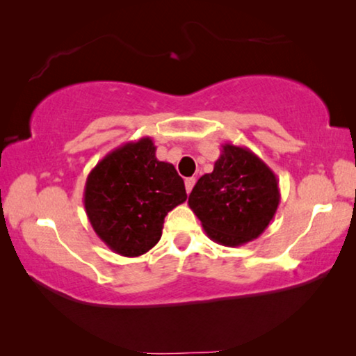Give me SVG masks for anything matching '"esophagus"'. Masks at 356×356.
<instances>
[{
  "mask_svg": "<svg viewBox=\"0 0 356 356\" xmlns=\"http://www.w3.org/2000/svg\"><path fill=\"white\" fill-rule=\"evenodd\" d=\"M195 182H196V179H195V177H188V179H185V190H187V193L192 192V188H193Z\"/></svg>",
  "mask_w": 356,
  "mask_h": 356,
  "instance_id": "obj_1",
  "label": "esophagus"
}]
</instances>
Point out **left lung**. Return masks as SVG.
I'll use <instances>...</instances> for the list:
<instances>
[{"label":"left lung","instance_id":"left-lung-1","mask_svg":"<svg viewBox=\"0 0 356 356\" xmlns=\"http://www.w3.org/2000/svg\"><path fill=\"white\" fill-rule=\"evenodd\" d=\"M214 171L204 174L188 206L212 241L236 248L259 238L280 204L275 172L246 147L224 144Z\"/></svg>","mask_w":356,"mask_h":356}]
</instances>
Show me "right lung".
Instances as JSON below:
<instances>
[{
  "label": "right lung",
  "mask_w": 356,
  "mask_h": 356,
  "mask_svg": "<svg viewBox=\"0 0 356 356\" xmlns=\"http://www.w3.org/2000/svg\"><path fill=\"white\" fill-rule=\"evenodd\" d=\"M150 137L126 142L105 155L84 185V209L111 251L137 257L160 241L164 217L187 200L171 163L160 161Z\"/></svg>",
  "instance_id": "right-lung-1"
}]
</instances>
